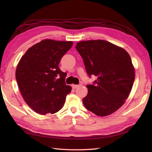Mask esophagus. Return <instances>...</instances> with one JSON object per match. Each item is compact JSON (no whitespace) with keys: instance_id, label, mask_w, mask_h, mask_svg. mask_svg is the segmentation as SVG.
<instances>
[{"instance_id":"obj_1","label":"esophagus","mask_w":152,"mask_h":152,"mask_svg":"<svg viewBox=\"0 0 152 152\" xmlns=\"http://www.w3.org/2000/svg\"><path fill=\"white\" fill-rule=\"evenodd\" d=\"M79 86H80V85H76V84H72V85L73 88H74V89L77 88V87H78Z\"/></svg>"}]
</instances>
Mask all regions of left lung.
Wrapping results in <instances>:
<instances>
[{
	"mask_svg": "<svg viewBox=\"0 0 152 152\" xmlns=\"http://www.w3.org/2000/svg\"><path fill=\"white\" fill-rule=\"evenodd\" d=\"M87 74L95 75V85H87V96L82 99L85 107L100 117L111 115L120 108L129 97L135 73L126 50L103 40L77 42Z\"/></svg>",
	"mask_w": 152,
	"mask_h": 152,
	"instance_id": "obj_1",
	"label": "left lung"
}]
</instances>
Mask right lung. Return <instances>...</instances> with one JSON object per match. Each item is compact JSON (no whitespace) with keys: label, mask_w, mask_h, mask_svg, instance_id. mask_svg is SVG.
Returning a JSON list of instances; mask_svg holds the SVG:
<instances>
[{"label":"right lung","mask_w":152,"mask_h":152,"mask_svg":"<svg viewBox=\"0 0 152 152\" xmlns=\"http://www.w3.org/2000/svg\"><path fill=\"white\" fill-rule=\"evenodd\" d=\"M72 41L45 39L30 48L18 63L16 79L25 102L41 115L60 110L72 87L58 65L72 47Z\"/></svg>","instance_id":"1"}]
</instances>
